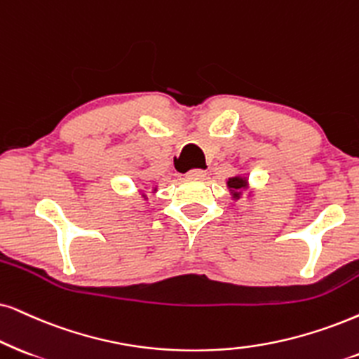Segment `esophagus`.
<instances>
[{"mask_svg": "<svg viewBox=\"0 0 359 359\" xmlns=\"http://www.w3.org/2000/svg\"><path fill=\"white\" fill-rule=\"evenodd\" d=\"M185 175L190 177V179H203V177H205V170H203V169H192V170H189Z\"/></svg>", "mask_w": 359, "mask_h": 359, "instance_id": "1", "label": "esophagus"}]
</instances>
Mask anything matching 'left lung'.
Returning <instances> with one entry per match:
<instances>
[{"label": "left lung", "instance_id": "obj_1", "mask_svg": "<svg viewBox=\"0 0 359 359\" xmlns=\"http://www.w3.org/2000/svg\"><path fill=\"white\" fill-rule=\"evenodd\" d=\"M229 187H232V189H242V187H245V180L238 179V177H233V179L229 180ZM235 195H238V194H235Z\"/></svg>", "mask_w": 359, "mask_h": 359}]
</instances>
